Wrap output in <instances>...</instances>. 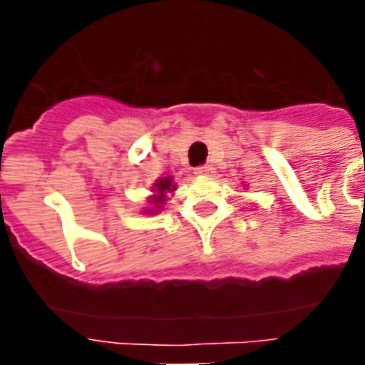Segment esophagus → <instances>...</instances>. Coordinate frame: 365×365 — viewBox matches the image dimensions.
<instances>
[{"mask_svg":"<svg viewBox=\"0 0 365 365\" xmlns=\"http://www.w3.org/2000/svg\"><path fill=\"white\" fill-rule=\"evenodd\" d=\"M212 172H214V166L212 165H202L195 168V174H197V176H212Z\"/></svg>","mask_w":365,"mask_h":365,"instance_id":"34e87169","label":"esophagus"}]
</instances>
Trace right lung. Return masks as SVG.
<instances>
[{
	"instance_id": "obj_1",
	"label": "right lung",
	"mask_w": 365,
	"mask_h": 365,
	"mask_svg": "<svg viewBox=\"0 0 365 365\" xmlns=\"http://www.w3.org/2000/svg\"><path fill=\"white\" fill-rule=\"evenodd\" d=\"M178 189V185L174 183V178L165 176L155 180V183L151 185V195L148 197V206L143 208V214H159L163 210V206L168 200V195H172Z\"/></svg>"
}]
</instances>
